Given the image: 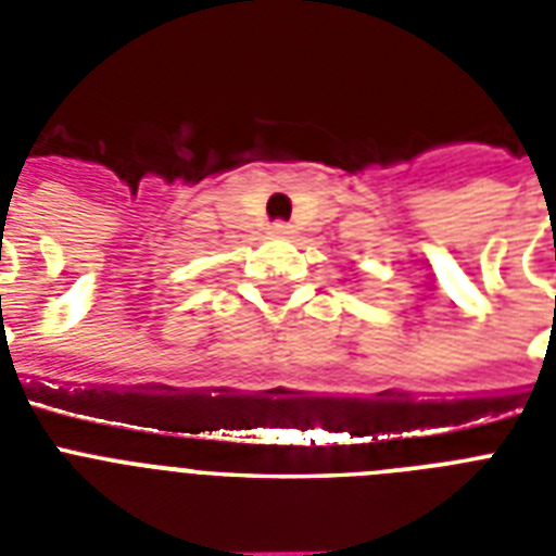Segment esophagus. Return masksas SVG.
Segmentation results:
<instances>
[{
    "mask_svg": "<svg viewBox=\"0 0 556 556\" xmlns=\"http://www.w3.org/2000/svg\"><path fill=\"white\" fill-rule=\"evenodd\" d=\"M268 233L270 236H286L288 233V225H286V222H274V225L268 227Z\"/></svg>",
    "mask_w": 556,
    "mask_h": 556,
    "instance_id": "34e87169",
    "label": "esophagus"
}]
</instances>
